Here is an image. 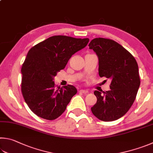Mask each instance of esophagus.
Segmentation results:
<instances>
[{"instance_id": "1", "label": "esophagus", "mask_w": 153, "mask_h": 153, "mask_svg": "<svg viewBox=\"0 0 153 153\" xmlns=\"http://www.w3.org/2000/svg\"><path fill=\"white\" fill-rule=\"evenodd\" d=\"M79 91L83 94H88V90H80Z\"/></svg>"}]
</instances>
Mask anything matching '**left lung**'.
I'll list each match as a JSON object with an SVG mask.
<instances>
[{"instance_id": "1", "label": "left lung", "mask_w": 153, "mask_h": 153, "mask_svg": "<svg viewBox=\"0 0 153 153\" xmlns=\"http://www.w3.org/2000/svg\"><path fill=\"white\" fill-rule=\"evenodd\" d=\"M89 48L99 60V76L111 79L110 90H96L97 102L91 110L99 120H118L129 110L134 103L140 80L134 57L123 46L109 39L95 38Z\"/></svg>"}]
</instances>
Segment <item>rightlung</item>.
<instances>
[{
	"label": "right lung",
	"mask_w": 153,
	"mask_h": 153,
	"mask_svg": "<svg viewBox=\"0 0 153 153\" xmlns=\"http://www.w3.org/2000/svg\"><path fill=\"white\" fill-rule=\"evenodd\" d=\"M88 42V38L55 35L29 50L21 68V91L36 115L53 120L64 112L77 89L71 85L57 87L53 78L65 68L72 55Z\"/></svg>",
	"instance_id": "1"
}]
</instances>
